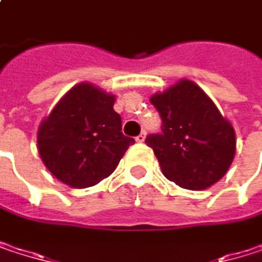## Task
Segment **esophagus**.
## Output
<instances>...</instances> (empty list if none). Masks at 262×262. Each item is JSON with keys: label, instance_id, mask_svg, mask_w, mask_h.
I'll return each mask as SVG.
<instances>
[{"label": "esophagus", "instance_id": "obj_1", "mask_svg": "<svg viewBox=\"0 0 262 262\" xmlns=\"http://www.w3.org/2000/svg\"><path fill=\"white\" fill-rule=\"evenodd\" d=\"M135 139H136V142H144V139H145V133H144V132H141Z\"/></svg>", "mask_w": 262, "mask_h": 262}]
</instances>
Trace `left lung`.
I'll return each mask as SVG.
<instances>
[{
  "instance_id": "obj_1",
  "label": "left lung",
  "mask_w": 262,
  "mask_h": 262,
  "mask_svg": "<svg viewBox=\"0 0 262 262\" xmlns=\"http://www.w3.org/2000/svg\"><path fill=\"white\" fill-rule=\"evenodd\" d=\"M151 104L161 115L162 133L148 135L164 176L199 191L219 182L235 156V132L214 101L191 80H181L155 94Z\"/></svg>"
}]
</instances>
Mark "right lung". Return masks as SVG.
Wrapping results in <instances>:
<instances>
[{
    "label": "right lung",
    "instance_id": "right-lung-1",
    "mask_svg": "<svg viewBox=\"0 0 262 262\" xmlns=\"http://www.w3.org/2000/svg\"><path fill=\"white\" fill-rule=\"evenodd\" d=\"M115 97L91 83L70 89L37 130V148L51 174L71 188L94 186L114 173L135 139L121 132Z\"/></svg>",
    "mask_w": 262,
    "mask_h": 262
}]
</instances>
